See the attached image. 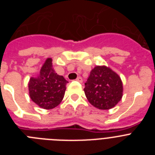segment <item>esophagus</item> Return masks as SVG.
<instances>
[{"instance_id":"1","label":"esophagus","mask_w":155,"mask_h":155,"mask_svg":"<svg viewBox=\"0 0 155 155\" xmlns=\"http://www.w3.org/2000/svg\"><path fill=\"white\" fill-rule=\"evenodd\" d=\"M76 81H78V82L81 83V82L83 81V79H82L81 77H78V78L76 79Z\"/></svg>"}]
</instances>
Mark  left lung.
<instances>
[{
	"label": "left lung",
	"instance_id": "left-lung-1",
	"mask_svg": "<svg viewBox=\"0 0 155 155\" xmlns=\"http://www.w3.org/2000/svg\"><path fill=\"white\" fill-rule=\"evenodd\" d=\"M84 84L86 98L98 109H112L123 97L124 87L120 77L106 66L94 67Z\"/></svg>",
	"mask_w": 155,
	"mask_h": 155
}]
</instances>
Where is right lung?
Segmentation results:
<instances>
[{
    "instance_id": "1",
    "label": "right lung",
    "mask_w": 155,
    "mask_h": 155,
    "mask_svg": "<svg viewBox=\"0 0 155 155\" xmlns=\"http://www.w3.org/2000/svg\"><path fill=\"white\" fill-rule=\"evenodd\" d=\"M68 83L64 77L57 74L53 68L52 58H47L39 75L28 81V92L32 102L44 109H52L62 102Z\"/></svg>"
}]
</instances>
